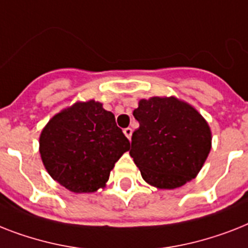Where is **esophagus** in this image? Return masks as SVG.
<instances>
[{"label": "esophagus", "instance_id": "esophagus-1", "mask_svg": "<svg viewBox=\"0 0 248 248\" xmlns=\"http://www.w3.org/2000/svg\"><path fill=\"white\" fill-rule=\"evenodd\" d=\"M124 136H126V138H127L128 140H130L131 136H132V130H131L130 127L124 128Z\"/></svg>", "mask_w": 248, "mask_h": 248}]
</instances>
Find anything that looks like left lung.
Returning <instances> with one entry per match:
<instances>
[{
	"mask_svg": "<svg viewBox=\"0 0 248 248\" xmlns=\"http://www.w3.org/2000/svg\"><path fill=\"white\" fill-rule=\"evenodd\" d=\"M130 155L144 181L173 190L199 174L211 149L209 124L195 107L176 96L139 100Z\"/></svg>",
	"mask_w": 248,
	"mask_h": 248,
	"instance_id": "obj_1",
	"label": "left lung"
}]
</instances>
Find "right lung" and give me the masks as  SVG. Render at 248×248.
<instances>
[{
	"label": "right lung",
	"instance_id": "obj_1",
	"mask_svg": "<svg viewBox=\"0 0 248 248\" xmlns=\"http://www.w3.org/2000/svg\"><path fill=\"white\" fill-rule=\"evenodd\" d=\"M130 149L112 112L94 99L54 114L40 132L39 153L54 181L75 194L106 187L114 164Z\"/></svg>",
	"mask_w": 248,
	"mask_h": 248
}]
</instances>
